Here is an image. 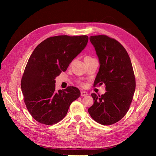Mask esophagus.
Here are the masks:
<instances>
[{
	"instance_id": "esophagus-1",
	"label": "esophagus",
	"mask_w": 156,
	"mask_h": 156,
	"mask_svg": "<svg viewBox=\"0 0 156 156\" xmlns=\"http://www.w3.org/2000/svg\"><path fill=\"white\" fill-rule=\"evenodd\" d=\"M88 95V93L86 92H85V91H81V96L85 97V96H87Z\"/></svg>"
}]
</instances>
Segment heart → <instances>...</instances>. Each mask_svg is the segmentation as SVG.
I'll return each instance as SVG.
<instances>
[{"instance_id": "b5f03b06", "label": "heart", "mask_w": 156, "mask_h": 156, "mask_svg": "<svg viewBox=\"0 0 156 156\" xmlns=\"http://www.w3.org/2000/svg\"><path fill=\"white\" fill-rule=\"evenodd\" d=\"M82 85H83V84H82Z\"/></svg>"}]
</instances>
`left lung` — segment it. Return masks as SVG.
I'll return each mask as SVG.
<instances>
[{"label":"left lung","instance_id":"obj_1","mask_svg":"<svg viewBox=\"0 0 156 156\" xmlns=\"http://www.w3.org/2000/svg\"><path fill=\"white\" fill-rule=\"evenodd\" d=\"M100 68L94 86L105 84L104 95L92 94L94 103L88 111L94 120L111 125L123 118L132 103L135 77L128 54L118 41L101 35L90 37Z\"/></svg>","mask_w":156,"mask_h":156}]
</instances>
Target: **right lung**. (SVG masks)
<instances>
[{"instance_id":"right-lung-1","label":"right lung","mask_w":156,"mask_h":156,"mask_svg":"<svg viewBox=\"0 0 156 156\" xmlns=\"http://www.w3.org/2000/svg\"><path fill=\"white\" fill-rule=\"evenodd\" d=\"M88 40L87 35L51 37L38 44L30 55L21 87L27 109L40 123L52 125L59 122L80 96L75 87L57 92L54 80L67 69Z\"/></svg>"}]
</instances>
